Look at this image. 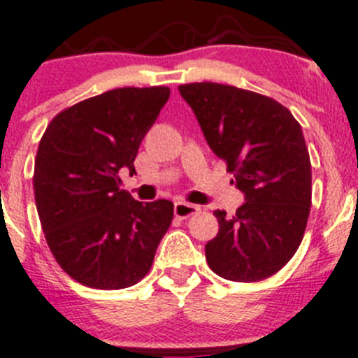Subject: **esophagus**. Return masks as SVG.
I'll use <instances>...</instances> for the list:
<instances>
[{"instance_id": "1", "label": "esophagus", "mask_w": 358, "mask_h": 358, "mask_svg": "<svg viewBox=\"0 0 358 358\" xmlns=\"http://www.w3.org/2000/svg\"><path fill=\"white\" fill-rule=\"evenodd\" d=\"M198 210H199L198 205H192V203H187V201L175 203V215L180 219L191 217V215H194Z\"/></svg>"}]
</instances>
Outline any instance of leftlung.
<instances>
[{"label":"left lung","mask_w":358,"mask_h":358,"mask_svg":"<svg viewBox=\"0 0 358 358\" xmlns=\"http://www.w3.org/2000/svg\"><path fill=\"white\" fill-rule=\"evenodd\" d=\"M178 91L246 198L231 217L214 212L219 231L205 246L208 267L231 282L269 278L292 259L310 214L312 169L301 127L289 108L259 92L214 82Z\"/></svg>","instance_id":"1"}]
</instances>
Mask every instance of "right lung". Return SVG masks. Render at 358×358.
I'll return each mask as SVG.
<instances>
[{"mask_svg": "<svg viewBox=\"0 0 358 358\" xmlns=\"http://www.w3.org/2000/svg\"><path fill=\"white\" fill-rule=\"evenodd\" d=\"M169 87H123L64 108L35 157L34 192L46 243L82 285L115 291L148 275L173 221V203L135 201L119 189Z\"/></svg>", "mask_w": 358, "mask_h": 358, "instance_id": "right-lung-1", "label": "right lung"}]
</instances>
